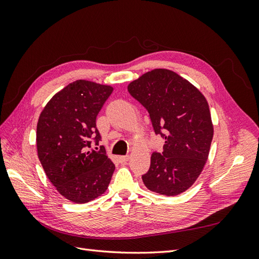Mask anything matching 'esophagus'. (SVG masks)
Here are the masks:
<instances>
[{"label":"esophagus","instance_id":"esophagus-1","mask_svg":"<svg viewBox=\"0 0 259 259\" xmlns=\"http://www.w3.org/2000/svg\"><path fill=\"white\" fill-rule=\"evenodd\" d=\"M128 159H130L128 155H121V156H119V161L121 163H126L128 161Z\"/></svg>","mask_w":259,"mask_h":259}]
</instances>
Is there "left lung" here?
I'll return each mask as SVG.
<instances>
[{"mask_svg": "<svg viewBox=\"0 0 259 259\" xmlns=\"http://www.w3.org/2000/svg\"><path fill=\"white\" fill-rule=\"evenodd\" d=\"M127 91L146 108L155 135L165 139L163 150L151 154L150 167L142 176L145 186L164 195L186 191L201 174L213 139L205 97L166 69L145 73Z\"/></svg>", "mask_w": 259, "mask_h": 259, "instance_id": "1", "label": "left lung"}]
</instances>
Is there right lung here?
Returning a JSON list of instances; mask_svg holds the SVG:
<instances>
[{"label": "right lung", "mask_w": 259, "mask_h": 259, "mask_svg": "<svg viewBox=\"0 0 259 259\" xmlns=\"http://www.w3.org/2000/svg\"><path fill=\"white\" fill-rule=\"evenodd\" d=\"M112 91L77 80L54 95L38 119V160L57 191L74 203L96 199L110 184L114 164L104 146H92L101 139L96 117Z\"/></svg>", "instance_id": "add662e5"}]
</instances>
